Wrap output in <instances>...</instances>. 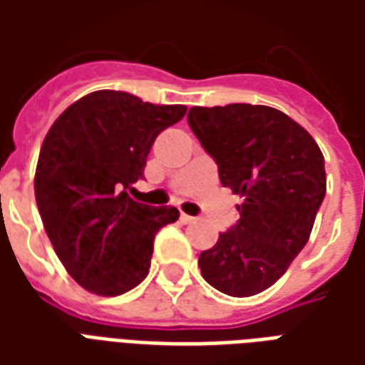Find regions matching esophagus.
<instances>
[{
    "label": "esophagus",
    "instance_id": "obj_1",
    "mask_svg": "<svg viewBox=\"0 0 365 365\" xmlns=\"http://www.w3.org/2000/svg\"><path fill=\"white\" fill-rule=\"evenodd\" d=\"M180 219H182V222H185V225H187V222H193V221H195L193 217H190V215H185V213L180 215Z\"/></svg>",
    "mask_w": 365,
    "mask_h": 365
}]
</instances>
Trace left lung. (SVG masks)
I'll list each match as a JSON object with an SVG mask.
<instances>
[{
    "mask_svg": "<svg viewBox=\"0 0 365 365\" xmlns=\"http://www.w3.org/2000/svg\"><path fill=\"white\" fill-rule=\"evenodd\" d=\"M193 135L222 187L245 199L240 219L199 254L201 275L230 297L274 285L305 248L327 193L324 158L305 128L274 107H191Z\"/></svg>",
    "mask_w": 365,
    "mask_h": 365,
    "instance_id": "left-lung-1",
    "label": "left lung"
}]
</instances>
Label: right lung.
<instances>
[{
  "label": "right lung",
  "mask_w": 365,
  "mask_h": 365,
  "mask_svg": "<svg viewBox=\"0 0 365 365\" xmlns=\"http://www.w3.org/2000/svg\"><path fill=\"white\" fill-rule=\"evenodd\" d=\"M185 111L101 90L54 120L38 154L35 197L54 252L83 289L113 297L148 275L154 237L180 211L144 205L130 193L156 136Z\"/></svg>",
  "instance_id": "obj_1"
}]
</instances>
